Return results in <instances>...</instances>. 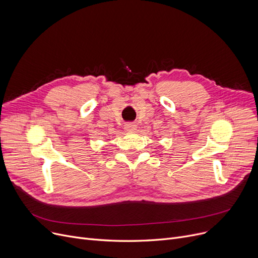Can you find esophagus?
I'll return each mask as SVG.
<instances>
[{"label":"esophagus","mask_w":258,"mask_h":258,"mask_svg":"<svg viewBox=\"0 0 258 258\" xmlns=\"http://www.w3.org/2000/svg\"><path fill=\"white\" fill-rule=\"evenodd\" d=\"M124 130H125V132H128V133L135 132L137 130V125L134 124V123H127V124L124 125Z\"/></svg>","instance_id":"esophagus-1"}]
</instances>
